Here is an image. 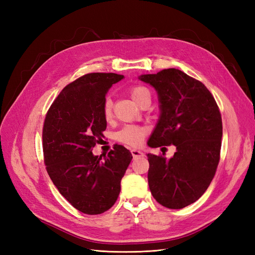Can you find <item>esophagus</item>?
I'll return each instance as SVG.
<instances>
[{
    "mask_svg": "<svg viewBox=\"0 0 255 255\" xmlns=\"http://www.w3.org/2000/svg\"><path fill=\"white\" fill-rule=\"evenodd\" d=\"M130 153H132L133 157H140V156H143V153H142L140 150H138V149H132V150H130Z\"/></svg>",
    "mask_w": 255,
    "mask_h": 255,
    "instance_id": "34e87169",
    "label": "esophagus"
}]
</instances>
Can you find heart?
Listing matches in <instances>:
<instances>
[{
    "label": "heart",
    "mask_w": 255,
    "mask_h": 255,
    "mask_svg": "<svg viewBox=\"0 0 255 255\" xmlns=\"http://www.w3.org/2000/svg\"><path fill=\"white\" fill-rule=\"evenodd\" d=\"M129 95L133 101L138 105H141L144 100H151L150 91L143 86H134L129 89ZM103 115L106 120H110L113 116V103L110 98H107L103 104ZM146 128L140 126H126L123 127L116 135L117 139L128 145H138L143 140L146 134Z\"/></svg>",
    "instance_id": "heart-1"
}]
</instances>
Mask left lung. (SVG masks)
Listing matches in <instances>:
<instances>
[{"label":"left lung","mask_w":255,"mask_h":255,"mask_svg":"<svg viewBox=\"0 0 255 255\" xmlns=\"http://www.w3.org/2000/svg\"><path fill=\"white\" fill-rule=\"evenodd\" d=\"M138 79L156 90L159 103V117L146 143L176 146L169 159L146 155L151 194L163 206L180 210L204 194L217 169L222 138L218 105L204 84L179 69Z\"/></svg>","instance_id":"1"}]
</instances>
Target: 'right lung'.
Instances as JSON below:
<instances>
[{
	"label": "right lung",
	"mask_w": 255,
	"mask_h": 255,
	"mask_svg": "<svg viewBox=\"0 0 255 255\" xmlns=\"http://www.w3.org/2000/svg\"><path fill=\"white\" fill-rule=\"evenodd\" d=\"M123 78L116 73L83 75L61 90L45 116L42 146L47 171L60 195L84 214H102L115 204L133 158L120 144L103 157L91 151L106 129L105 96Z\"/></svg>",
	"instance_id": "obj_1"
}]
</instances>
